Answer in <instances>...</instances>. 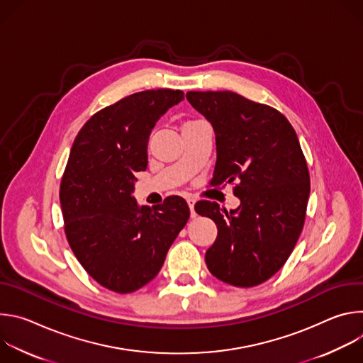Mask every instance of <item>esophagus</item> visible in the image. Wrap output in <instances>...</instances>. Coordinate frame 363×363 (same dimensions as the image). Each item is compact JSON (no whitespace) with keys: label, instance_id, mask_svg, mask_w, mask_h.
Masks as SVG:
<instances>
[{"label":"esophagus","instance_id":"esophagus-1","mask_svg":"<svg viewBox=\"0 0 363 363\" xmlns=\"http://www.w3.org/2000/svg\"><path fill=\"white\" fill-rule=\"evenodd\" d=\"M191 201H192V199H191Z\"/></svg>","mask_w":363,"mask_h":363}]
</instances>
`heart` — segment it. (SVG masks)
<instances>
[{
	"label": "heart",
	"mask_w": 363,
	"mask_h": 363,
	"mask_svg": "<svg viewBox=\"0 0 363 363\" xmlns=\"http://www.w3.org/2000/svg\"><path fill=\"white\" fill-rule=\"evenodd\" d=\"M182 136H184V138H189V136H191V128H189V126H186V128L184 129Z\"/></svg>",
	"instance_id": "heart-1"
}]
</instances>
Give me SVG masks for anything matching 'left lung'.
Wrapping results in <instances>:
<instances>
[{
	"mask_svg": "<svg viewBox=\"0 0 363 363\" xmlns=\"http://www.w3.org/2000/svg\"><path fill=\"white\" fill-rule=\"evenodd\" d=\"M172 96L145 90L93 115L74 139L62 179L67 241L83 269L116 293L136 291L157 277L186 224L182 199L178 218L169 210L174 198L139 205L132 195L136 172L147 167L150 132L174 106Z\"/></svg>",
	"mask_w": 363,
	"mask_h": 363,
	"instance_id": "1",
	"label": "left lung"
}]
</instances>
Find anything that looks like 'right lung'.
Returning <instances> with one entry per match:
<instances>
[{"label":"right lung","instance_id":"add662e5","mask_svg":"<svg viewBox=\"0 0 363 363\" xmlns=\"http://www.w3.org/2000/svg\"><path fill=\"white\" fill-rule=\"evenodd\" d=\"M186 99L216 133L211 185L228 179L240 199L230 214L210 217L218 234L206 267L235 287L262 284L283 267L304 224L310 179L297 135L280 112L234 91Z\"/></svg>","mask_w":363,"mask_h":363}]
</instances>
